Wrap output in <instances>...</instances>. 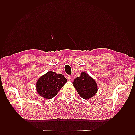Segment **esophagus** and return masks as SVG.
I'll use <instances>...</instances> for the list:
<instances>
[{"label": "esophagus", "mask_w": 135, "mask_h": 135, "mask_svg": "<svg viewBox=\"0 0 135 135\" xmlns=\"http://www.w3.org/2000/svg\"><path fill=\"white\" fill-rule=\"evenodd\" d=\"M67 79H68V81H71V79H72V78H71V76L68 75V76H67Z\"/></svg>", "instance_id": "1"}]
</instances>
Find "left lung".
Here are the masks:
<instances>
[{"instance_id": "1", "label": "left lung", "mask_w": 135, "mask_h": 135, "mask_svg": "<svg viewBox=\"0 0 135 135\" xmlns=\"http://www.w3.org/2000/svg\"><path fill=\"white\" fill-rule=\"evenodd\" d=\"M79 96L84 99L92 97L97 93V86L94 80L85 72L77 77L73 82Z\"/></svg>"}]
</instances>
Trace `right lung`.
Segmentation results:
<instances>
[{
    "label": "right lung",
    "mask_w": 135,
    "mask_h": 135,
    "mask_svg": "<svg viewBox=\"0 0 135 135\" xmlns=\"http://www.w3.org/2000/svg\"><path fill=\"white\" fill-rule=\"evenodd\" d=\"M67 80L62 74L49 71L42 76L36 83V90L41 96L50 99L55 96Z\"/></svg>",
    "instance_id": "add662e5"
}]
</instances>
